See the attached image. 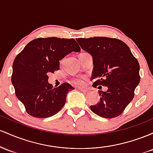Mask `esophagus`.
I'll return each instance as SVG.
<instances>
[{
	"instance_id": "1",
	"label": "esophagus",
	"mask_w": 153,
	"mask_h": 153,
	"mask_svg": "<svg viewBox=\"0 0 153 153\" xmlns=\"http://www.w3.org/2000/svg\"><path fill=\"white\" fill-rule=\"evenodd\" d=\"M81 92H85V93H86V92H87V90H84V89H79Z\"/></svg>"
}]
</instances>
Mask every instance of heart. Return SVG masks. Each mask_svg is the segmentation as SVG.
Here are the masks:
<instances>
[{
    "mask_svg": "<svg viewBox=\"0 0 153 153\" xmlns=\"http://www.w3.org/2000/svg\"><path fill=\"white\" fill-rule=\"evenodd\" d=\"M61 63H62L61 61ZM87 79L86 76H78L76 77V78H74L71 79V84L74 85L76 87H80V88H83L85 87L86 85H87Z\"/></svg>",
    "mask_w": 153,
    "mask_h": 153,
    "instance_id": "heart-1",
    "label": "heart"
}]
</instances>
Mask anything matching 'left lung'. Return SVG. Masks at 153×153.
Masks as SVG:
<instances>
[{
    "instance_id": "obj_1",
    "label": "left lung",
    "mask_w": 153,
    "mask_h": 153,
    "mask_svg": "<svg viewBox=\"0 0 153 153\" xmlns=\"http://www.w3.org/2000/svg\"><path fill=\"white\" fill-rule=\"evenodd\" d=\"M82 50L93 59L92 79L99 90L100 102L91 105L92 112L102 118L117 117L134 96L140 82V64L125 42L116 38L94 37L76 39Z\"/></svg>"
}]
</instances>
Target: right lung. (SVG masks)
I'll return each instance as SVG.
<instances>
[{
  "label": "right lung",
  "mask_w": 153,
  "mask_h": 153,
  "mask_svg": "<svg viewBox=\"0 0 153 153\" xmlns=\"http://www.w3.org/2000/svg\"><path fill=\"white\" fill-rule=\"evenodd\" d=\"M80 51L73 38L39 37L29 42L17 55L11 82L27 114L35 118H48L62 108L67 93L74 88L68 83L53 87L48 82V75L59 69V61L66 55Z\"/></svg>",
  "instance_id": "right-lung-1"
}]
</instances>
